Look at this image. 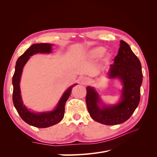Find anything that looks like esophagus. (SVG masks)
<instances>
[{
	"instance_id": "34e87169",
	"label": "esophagus",
	"mask_w": 157,
	"mask_h": 157,
	"mask_svg": "<svg viewBox=\"0 0 157 157\" xmlns=\"http://www.w3.org/2000/svg\"><path fill=\"white\" fill-rule=\"evenodd\" d=\"M81 83L83 84V85H86L89 83V79L86 77H84L82 78L81 80Z\"/></svg>"
}]
</instances>
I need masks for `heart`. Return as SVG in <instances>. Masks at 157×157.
Instances as JSON below:
<instances>
[{"label":"heart","mask_w":157,"mask_h":157,"mask_svg":"<svg viewBox=\"0 0 157 157\" xmlns=\"http://www.w3.org/2000/svg\"><path fill=\"white\" fill-rule=\"evenodd\" d=\"M106 51V49L105 47L103 46H98L92 49L90 52V55L94 57V58H98V57L102 56Z\"/></svg>","instance_id":"heart-1"}]
</instances>
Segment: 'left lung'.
Returning a JSON list of instances; mask_svg holds the SVG:
<instances>
[{
	"label": "left lung",
	"instance_id": "obj_1",
	"mask_svg": "<svg viewBox=\"0 0 157 157\" xmlns=\"http://www.w3.org/2000/svg\"><path fill=\"white\" fill-rule=\"evenodd\" d=\"M109 78H118L122 85L120 100L114 105L104 103L94 87L87 86L86 102L93 120L105 125L124 122L138 106L140 88L143 80L141 65L126 42L121 40L120 48L114 63L107 72Z\"/></svg>",
	"mask_w": 157,
	"mask_h": 157
}]
</instances>
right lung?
<instances>
[{"label":"right lung","instance_id":"right-lung-1","mask_svg":"<svg viewBox=\"0 0 157 157\" xmlns=\"http://www.w3.org/2000/svg\"><path fill=\"white\" fill-rule=\"evenodd\" d=\"M52 44L40 43L32 44L16 61L15 72L12 78L13 103L22 119L28 124L36 128H48L58 124L63 118L65 105L71 94L73 88L77 84L69 87L61 96L54 109L50 111L35 113L28 109L23 104L21 96L20 80L23 69L30 57L36 54H50L52 50Z\"/></svg>","mask_w":157,"mask_h":157}]
</instances>
